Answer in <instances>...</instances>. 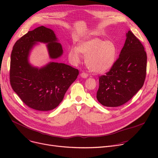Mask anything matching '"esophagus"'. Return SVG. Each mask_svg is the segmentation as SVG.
<instances>
[{"instance_id":"34e87169","label":"esophagus","mask_w":158,"mask_h":158,"mask_svg":"<svg viewBox=\"0 0 158 158\" xmlns=\"http://www.w3.org/2000/svg\"><path fill=\"white\" fill-rule=\"evenodd\" d=\"M80 76H81V77L82 78H85V79L87 78L88 76V74L86 73L85 72H82V73L80 74Z\"/></svg>"}]
</instances>
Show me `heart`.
<instances>
[{"label":"heart","mask_w":158,"mask_h":158,"mask_svg":"<svg viewBox=\"0 0 158 158\" xmlns=\"http://www.w3.org/2000/svg\"><path fill=\"white\" fill-rule=\"evenodd\" d=\"M80 54L85 56V64L89 71L103 73L114 64L117 47L110 40L90 38L80 41L76 48H71L69 51V58L73 64H77L81 61Z\"/></svg>","instance_id":"heart-1"}]
</instances>
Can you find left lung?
Returning <instances> with one entry per match:
<instances>
[{
    "label": "left lung",
    "mask_w": 158,
    "mask_h": 158,
    "mask_svg": "<svg viewBox=\"0 0 158 158\" xmlns=\"http://www.w3.org/2000/svg\"><path fill=\"white\" fill-rule=\"evenodd\" d=\"M147 59L143 45L129 31L118 60L106 76L99 77L98 101L106 107H117L128 102L144 84Z\"/></svg>",
    "instance_id": "1"
}]
</instances>
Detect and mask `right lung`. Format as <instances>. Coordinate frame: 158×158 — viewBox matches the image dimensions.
Returning a JSON list of instances; mask_svg holds the SVG:
<instances>
[{"mask_svg":"<svg viewBox=\"0 0 158 158\" xmlns=\"http://www.w3.org/2000/svg\"><path fill=\"white\" fill-rule=\"evenodd\" d=\"M47 44L49 57L56 60L63 53L54 32L44 26L29 31L15 44L11 54L10 78L14 92L27 106L38 111L54 110L63 101L79 70L64 63L49 62L41 68L29 61L38 43Z\"/></svg>","mask_w":158,"mask_h":158,"instance_id":"1","label":"right lung"}]
</instances>
